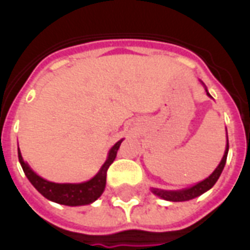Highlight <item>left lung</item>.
Returning <instances> with one entry per match:
<instances>
[{"instance_id": "8db88e82", "label": "left lung", "mask_w": 250, "mask_h": 250, "mask_svg": "<svg viewBox=\"0 0 250 250\" xmlns=\"http://www.w3.org/2000/svg\"><path fill=\"white\" fill-rule=\"evenodd\" d=\"M210 96V93L208 92ZM228 150H229V142L226 143V150L222 161L218 165V167L215 168L213 174L210 175L209 178H206L202 182L194 185L193 188H186V190H181V191H166V190H158V188H152V193L157 194L158 197H161L163 199H167V201H173V202H182V201H188V199H193L195 197H198L201 194H204L205 191H208L209 188H211L215 185V182L220 178L222 170L225 167L226 163V157H228Z\"/></svg>"}]
</instances>
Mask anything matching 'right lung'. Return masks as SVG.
Listing matches in <instances>:
<instances>
[{
    "mask_svg": "<svg viewBox=\"0 0 250 250\" xmlns=\"http://www.w3.org/2000/svg\"><path fill=\"white\" fill-rule=\"evenodd\" d=\"M123 141V139H122ZM119 141L109 150L108 158L104 163L100 171H99L91 181L83 182V184H53L49 181H45L37 174L32 171V168L24 162L21 157V152L19 148V161L21 163V167L24 170L26 178L29 179L30 184L33 185L37 191L41 193L45 198L51 199L53 202L62 205H68V206H80V205H88L96 201L102 195L105 188V178H107V170L109 165L114 162L116 158V152L119 150Z\"/></svg>",
    "mask_w": 250,
    "mask_h": 250,
    "instance_id": "obj_1",
    "label": "right lung"
}]
</instances>
